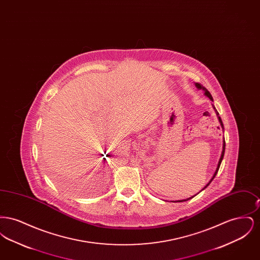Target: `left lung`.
I'll return each mask as SVG.
<instances>
[{
    "label": "left lung",
    "instance_id": "8db88e82",
    "mask_svg": "<svg viewBox=\"0 0 260 260\" xmlns=\"http://www.w3.org/2000/svg\"><path fill=\"white\" fill-rule=\"evenodd\" d=\"M196 87H198L199 89H203L204 91H205V94L209 98V99H210V100H213L212 99V96H211V94H210V91L206 88V87H204L203 85H201V84H199V83H196ZM215 109V108H214ZM217 113V112H216ZM217 116H218V113H217ZM218 120H219V122H220V124H221V126L223 127V124H222V121H221V118L218 116ZM224 152H225V140L223 141V150H222V153H221V157H220V160H219V161H218V165H217V168H216V171H215V173H214V174H213V176H212V178L210 179V182L207 184V186L205 187V188H207L208 186L210 185V182L212 181V179L215 177V175H216V173H217V172H218V170H219V167H220V164H221V161H222L223 157H224ZM204 188V189H205ZM184 201H186V200H184ZM179 202H183V201H179Z\"/></svg>",
    "mask_w": 260,
    "mask_h": 260
}]
</instances>
